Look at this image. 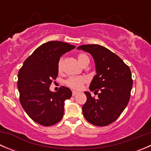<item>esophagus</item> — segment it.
<instances>
[{
    "label": "esophagus",
    "instance_id": "obj_1",
    "mask_svg": "<svg viewBox=\"0 0 151 151\" xmlns=\"http://www.w3.org/2000/svg\"><path fill=\"white\" fill-rule=\"evenodd\" d=\"M77 93H77V91H72V96H74L75 95H77Z\"/></svg>",
    "mask_w": 151,
    "mask_h": 151
}]
</instances>
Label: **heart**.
Here are the masks:
<instances>
[{
  "label": "heart",
  "instance_id": "obj_1",
  "mask_svg": "<svg viewBox=\"0 0 151 151\" xmlns=\"http://www.w3.org/2000/svg\"><path fill=\"white\" fill-rule=\"evenodd\" d=\"M77 59H78L79 62L82 66H84L86 63L90 62L89 58L86 55L81 53L77 55ZM63 59L60 58L59 60L58 63V68L59 71H61L62 67H63ZM86 82V78L84 77H70L66 81V84L69 86L70 88H73L75 90H80L83 88V84Z\"/></svg>",
  "mask_w": 151,
  "mask_h": 151
}]
</instances>
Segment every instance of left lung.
Masks as SVG:
<instances>
[{"label":"left lung","mask_w":151,"mask_h":151,"mask_svg":"<svg viewBox=\"0 0 151 151\" xmlns=\"http://www.w3.org/2000/svg\"><path fill=\"white\" fill-rule=\"evenodd\" d=\"M77 49L93 58L96 74L89 88L99 92L95 99L85 91L87 101L82 107L83 115L94 126H108L117 120L129 103L133 85L131 70L121 58L101 45H85Z\"/></svg>","instance_id":"left-lung-1"}]
</instances>
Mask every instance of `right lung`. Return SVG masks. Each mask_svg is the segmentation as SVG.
I'll return each instance as SVG.
<instances>
[{"instance_id": "add662e5", "label": "right lung", "mask_w": 151, "mask_h": 151, "mask_svg": "<svg viewBox=\"0 0 151 151\" xmlns=\"http://www.w3.org/2000/svg\"><path fill=\"white\" fill-rule=\"evenodd\" d=\"M75 48L68 43L51 41L35 50L18 72L19 101L28 115L39 124L52 126L62 119L65 101L71 97V91L62 86L52 92L50 85L58 74L60 58Z\"/></svg>"}]
</instances>
